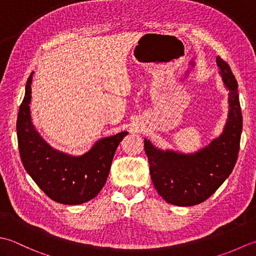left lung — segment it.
Masks as SVG:
<instances>
[{
	"mask_svg": "<svg viewBox=\"0 0 256 256\" xmlns=\"http://www.w3.org/2000/svg\"><path fill=\"white\" fill-rule=\"evenodd\" d=\"M216 64L228 92L230 112L220 137L194 154L162 151L144 139L151 180L158 194L171 204L191 206L206 201L218 189L236 164L243 120L238 82L221 57Z\"/></svg>",
	"mask_w": 256,
	"mask_h": 256,
	"instance_id": "8db88e82",
	"label": "left lung"
}]
</instances>
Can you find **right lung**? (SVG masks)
I'll return each mask as SVG.
<instances>
[{"label": "right lung", "instance_id": "right-lung-1", "mask_svg": "<svg viewBox=\"0 0 256 256\" xmlns=\"http://www.w3.org/2000/svg\"><path fill=\"white\" fill-rule=\"evenodd\" d=\"M33 72L25 87L16 122L20 160L44 194L62 204H82L94 199L105 186L114 154L128 132L104 138L80 157H72L54 150L40 138L30 120V84Z\"/></svg>", "mask_w": 256, "mask_h": 256}]
</instances>
